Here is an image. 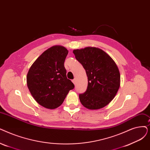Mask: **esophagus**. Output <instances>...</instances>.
I'll use <instances>...</instances> for the list:
<instances>
[{"mask_svg":"<svg viewBox=\"0 0 150 150\" xmlns=\"http://www.w3.org/2000/svg\"><path fill=\"white\" fill-rule=\"evenodd\" d=\"M72 82L74 83V84H76V79H74L72 80Z\"/></svg>","mask_w":150,"mask_h":150,"instance_id":"esophagus-1","label":"esophagus"}]
</instances>
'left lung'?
Masks as SVG:
<instances>
[{"mask_svg":"<svg viewBox=\"0 0 150 150\" xmlns=\"http://www.w3.org/2000/svg\"><path fill=\"white\" fill-rule=\"evenodd\" d=\"M76 60L85 69L86 91L79 94L82 105L89 110L100 109L111 102L120 86V74L116 63L107 53L96 47L74 50Z\"/></svg>","mask_w":150,"mask_h":150,"instance_id":"obj_1","label":"left lung"}]
</instances>
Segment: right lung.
I'll return each mask as SVG.
<instances>
[{
    "label": "right lung",
    "instance_id": "1",
    "mask_svg": "<svg viewBox=\"0 0 150 150\" xmlns=\"http://www.w3.org/2000/svg\"><path fill=\"white\" fill-rule=\"evenodd\" d=\"M69 53L61 45L52 47L39 56L27 75L32 97L43 107L54 109L63 103L74 84L67 78L64 61Z\"/></svg>",
    "mask_w": 150,
    "mask_h": 150
}]
</instances>
